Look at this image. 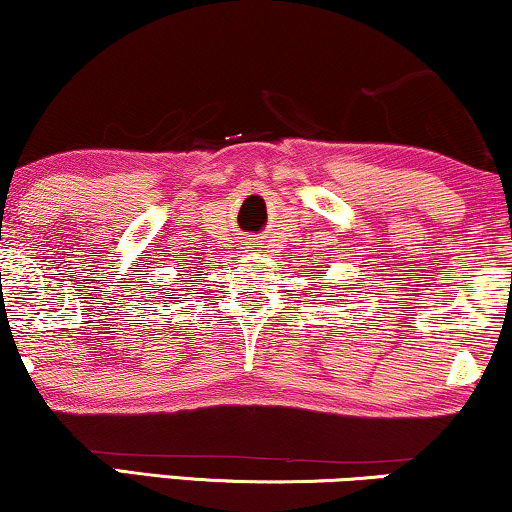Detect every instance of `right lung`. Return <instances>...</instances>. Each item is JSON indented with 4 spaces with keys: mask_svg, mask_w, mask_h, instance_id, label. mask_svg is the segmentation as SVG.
Listing matches in <instances>:
<instances>
[{
    "mask_svg": "<svg viewBox=\"0 0 512 512\" xmlns=\"http://www.w3.org/2000/svg\"><path fill=\"white\" fill-rule=\"evenodd\" d=\"M177 291H179V289H177Z\"/></svg>",
    "mask_w": 512,
    "mask_h": 512,
    "instance_id": "obj_1",
    "label": "right lung"
}]
</instances>
